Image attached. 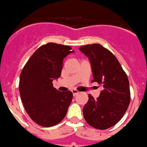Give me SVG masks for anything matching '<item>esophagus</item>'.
Segmentation results:
<instances>
[{
	"mask_svg": "<svg viewBox=\"0 0 147 147\" xmlns=\"http://www.w3.org/2000/svg\"><path fill=\"white\" fill-rule=\"evenodd\" d=\"M71 92H72V94H73V95L74 96H76V95H77V94H79V91H78V90H71Z\"/></svg>",
	"mask_w": 147,
	"mask_h": 147,
	"instance_id": "obj_1",
	"label": "esophagus"
}]
</instances>
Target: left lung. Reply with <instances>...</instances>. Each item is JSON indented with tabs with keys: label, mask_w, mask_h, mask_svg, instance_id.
Masks as SVG:
<instances>
[{
	"label": "left lung",
	"mask_w": 147,
	"mask_h": 147,
	"mask_svg": "<svg viewBox=\"0 0 147 147\" xmlns=\"http://www.w3.org/2000/svg\"><path fill=\"white\" fill-rule=\"evenodd\" d=\"M80 50L90 61L93 82L103 87L97 99L89 94L83 109V117L93 127L107 129L118 123L128 108L131 100L128 78L117 58L102 45H83Z\"/></svg>",
	"instance_id": "8db88e82"
}]
</instances>
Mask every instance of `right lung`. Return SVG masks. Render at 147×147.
<instances>
[{
  "instance_id": "1",
  "label": "right lung",
  "mask_w": 147,
  "mask_h": 147,
  "mask_svg": "<svg viewBox=\"0 0 147 147\" xmlns=\"http://www.w3.org/2000/svg\"><path fill=\"white\" fill-rule=\"evenodd\" d=\"M72 52L69 45L49 42L34 53L21 71V100L29 117L40 126H54L66 116L73 94L56 90L53 80L61 76L64 58Z\"/></svg>"
}]
</instances>
